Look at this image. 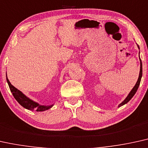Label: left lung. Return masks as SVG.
<instances>
[{
    "mask_svg": "<svg viewBox=\"0 0 148 148\" xmlns=\"http://www.w3.org/2000/svg\"><path fill=\"white\" fill-rule=\"evenodd\" d=\"M137 47L139 49V45H137ZM139 53H140V52H139ZM139 60H140V72H139V78H138L137 81H136V83L135 84V85L134 86V87L132 89V90L130 91V93H128V96H127L126 98H125V100L119 104L118 107H120V106L124 105V104H126V103H128L129 101L131 100L132 97L134 96V95L135 94L136 91H137L138 88H139V86L140 85V82H141V79L142 77V73H143V72H142V62H141V59H140V57H139Z\"/></svg>",
    "mask_w": 148,
    "mask_h": 148,
    "instance_id": "1",
    "label": "left lung"
}]
</instances>
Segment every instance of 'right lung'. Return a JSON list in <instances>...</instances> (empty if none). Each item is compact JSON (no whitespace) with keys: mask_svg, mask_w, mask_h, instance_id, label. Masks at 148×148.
I'll return each instance as SVG.
<instances>
[{"mask_svg":"<svg viewBox=\"0 0 148 148\" xmlns=\"http://www.w3.org/2000/svg\"><path fill=\"white\" fill-rule=\"evenodd\" d=\"M6 79L7 82L8 83L9 89H10L11 91H12L13 96L15 98V99L17 100V102L19 103L22 106H23L24 108H27L28 110H31V111H44L46 110L50 109V108H52L55 104H50V105H42L40 104L37 102H35L31 99L24 95L21 91H20L19 89H18L16 88L14 86H13L11 84L10 82L7 78V74H6Z\"/></svg>","mask_w":148,"mask_h":148,"instance_id":"right-lung-1","label":"right lung"}]
</instances>
